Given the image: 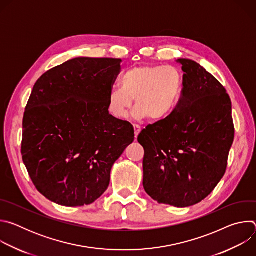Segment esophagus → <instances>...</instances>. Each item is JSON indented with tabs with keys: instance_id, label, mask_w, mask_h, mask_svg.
Listing matches in <instances>:
<instances>
[{
	"instance_id": "34e87169",
	"label": "esophagus",
	"mask_w": 256,
	"mask_h": 256,
	"mask_svg": "<svg viewBox=\"0 0 256 256\" xmlns=\"http://www.w3.org/2000/svg\"><path fill=\"white\" fill-rule=\"evenodd\" d=\"M140 126H138V124H134V136H136V138H138V134L140 132Z\"/></svg>"
}]
</instances>
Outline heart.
Instances as JSON below:
<instances>
[{"label":"heart","instance_id":"1","mask_svg":"<svg viewBox=\"0 0 256 256\" xmlns=\"http://www.w3.org/2000/svg\"><path fill=\"white\" fill-rule=\"evenodd\" d=\"M120 86L107 96V109L114 118L124 120L136 100L132 118L160 122L177 108L184 92V76L172 66H140L126 70Z\"/></svg>","mask_w":256,"mask_h":256}]
</instances>
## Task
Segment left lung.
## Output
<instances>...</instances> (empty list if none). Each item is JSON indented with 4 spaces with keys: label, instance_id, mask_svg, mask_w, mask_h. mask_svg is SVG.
<instances>
[{
    "label": "left lung",
    "instance_id": "left-lung-1",
    "mask_svg": "<svg viewBox=\"0 0 256 256\" xmlns=\"http://www.w3.org/2000/svg\"><path fill=\"white\" fill-rule=\"evenodd\" d=\"M182 66L184 92L174 112L140 132L144 188L159 204L186 208L204 200L223 178L234 140L231 99L200 64Z\"/></svg>",
    "mask_w": 256,
    "mask_h": 256
}]
</instances>
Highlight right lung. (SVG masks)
Segmentation results:
<instances>
[{"instance_id": "add662e5", "label": "right lung", "mask_w": 256, "mask_h": 256, "mask_svg": "<svg viewBox=\"0 0 256 256\" xmlns=\"http://www.w3.org/2000/svg\"><path fill=\"white\" fill-rule=\"evenodd\" d=\"M120 58H77L35 83L23 118L22 159L38 190L64 206L90 204L109 186L114 162L134 140L107 109Z\"/></svg>"}]
</instances>
